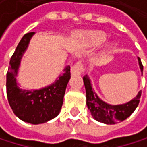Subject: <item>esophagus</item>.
<instances>
[{
  "mask_svg": "<svg viewBox=\"0 0 147 147\" xmlns=\"http://www.w3.org/2000/svg\"><path fill=\"white\" fill-rule=\"evenodd\" d=\"M82 70H83L82 64L81 63V61H77L74 65L71 66V72L72 75H80L82 72Z\"/></svg>",
  "mask_w": 147,
  "mask_h": 147,
  "instance_id": "esophagus-1",
  "label": "esophagus"
}]
</instances>
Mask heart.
I'll return each mask as SVG.
<instances>
[{
    "mask_svg": "<svg viewBox=\"0 0 147 147\" xmlns=\"http://www.w3.org/2000/svg\"><path fill=\"white\" fill-rule=\"evenodd\" d=\"M106 39V36L101 31H92L86 34L85 40L90 46H99Z\"/></svg>",
    "mask_w": 147,
    "mask_h": 147,
    "instance_id": "heart-1",
    "label": "heart"
}]
</instances>
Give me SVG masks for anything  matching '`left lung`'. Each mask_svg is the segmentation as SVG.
Masks as SVG:
<instances>
[{
    "instance_id": "1",
    "label": "left lung",
    "mask_w": 147,
    "mask_h": 147,
    "mask_svg": "<svg viewBox=\"0 0 147 147\" xmlns=\"http://www.w3.org/2000/svg\"><path fill=\"white\" fill-rule=\"evenodd\" d=\"M138 61L141 73H143V65L140 58H138ZM83 82L86 89L88 108L93 117L98 122L105 124H115L118 122H122L132 114L139 105L141 91L138 93L136 97H134L132 100L125 104L115 105L107 104L99 98L97 94L92 88L90 79L87 75L83 76Z\"/></svg>"
}]
</instances>
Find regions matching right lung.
<instances>
[{"label":"right lung","mask_w":147,"mask_h":147,"mask_svg":"<svg viewBox=\"0 0 147 147\" xmlns=\"http://www.w3.org/2000/svg\"><path fill=\"white\" fill-rule=\"evenodd\" d=\"M34 32L25 34L16 47L7 73V96L15 115L24 122L40 124L57 117L61 110L71 68L65 67L55 82L38 90H23L17 83L16 76L20 60Z\"/></svg>","instance_id":"add662e5"}]
</instances>
